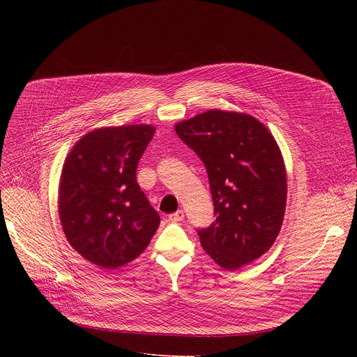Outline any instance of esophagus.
<instances>
[{"instance_id": "34e87169", "label": "esophagus", "mask_w": 357, "mask_h": 357, "mask_svg": "<svg viewBox=\"0 0 357 357\" xmlns=\"http://www.w3.org/2000/svg\"><path fill=\"white\" fill-rule=\"evenodd\" d=\"M183 211L182 210H179V211H176V213H174V214H169L167 215V218H169V221L171 222H179V221H182L183 220Z\"/></svg>"}]
</instances>
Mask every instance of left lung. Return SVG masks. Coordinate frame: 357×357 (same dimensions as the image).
<instances>
[{"mask_svg": "<svg viewBox=\"0 0 357 357\" xmlns=\"http://www.w3.org/2000/svg\"><path fill=\"white\" fill-rule=\"evenodd\" d=\"M207 167L215 222L199 230L202 249L227 271L266 253L287 208V169L268 127L245 112L208 109L175 124Z\"/></svg>", "mask_w": 357, "mask_h": 357, "instance_id": "left-lung-1", "label": "left lung"}]
</instances>
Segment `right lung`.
Segmentation results:
<instances>
[{
  "label": "right lung",
  "instance_id": "obj_1",
  "mask_svg": "<svg viewBox=\"0 0 357 357\" xmlns=\"http://www.w3.org/2000/svg\"><path fill=\"white\" fill-rule=\"evenodd\" d=\"M155 126L100 127L68 153L58 208L69 245L101 269H117L140 256L159 227L136 181V167Z\"/></svg>",
  "mask_w": 357,
  "mask_h": 357
}]
</instances>
